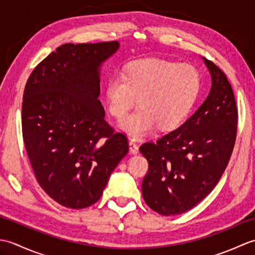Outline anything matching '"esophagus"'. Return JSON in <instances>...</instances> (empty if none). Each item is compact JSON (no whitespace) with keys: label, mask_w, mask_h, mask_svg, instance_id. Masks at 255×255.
<instances>
[{"label":"esophagus","mask_w":255,"mask_h":255,"mask_svg":"<svg viewBox=\"0 0 255 255\" xmlns=\"http://www.w3.org/2000/svg\"><path fill=\"white\" fill-rule=\"evenodd\" d=\"M129 150H130V152L132 154L139 153V145L136 143L134 140H130V141H129Z\"/></svg>","instance_id":"1"}]
</instances>
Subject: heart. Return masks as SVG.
<instances>
[{
  "mask_svg": "<svg viewBox=\"0 0 255 255\" xmlns=\"http://www.w3.org/2000/svg\"><path fill=\"white\" fill-rule=\"evenodd\" d=\"M202 90V77L191 63L145 59L129 63L124 74L108 79L105 100L108 113L122 121L138 99L140 107L121 124L123 130L140 138L158 125L173 129L185 121Z\"/></svg>",
  "mask_w": 255,
  "mask_h": 255,
  "instance_id": "heart-1",
  "label": "heart"
}]
</instances>
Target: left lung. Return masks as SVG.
Returning a JSON list of instances; mask_svg holds the SVG:
<instances>
[{
  "label": "left lung",
  "mask_w": 255,
  "mask_h": 255,
  "mask_svg": "<svg viewBox=\"0 0 255 255\" xmlns=\"http://www.w3.org/2000/svg\"><path fill=\"white\" fill-rule=\"evenodd\" d=\"M211 89L198 110L175 130L139 148L149 169L142 181L145 204L155 213L175 216L195 207L213 191L234 151L238 108L226 74L204 59Z\"/></svg>",
  "instance_id": "obj_1"
}]
</instances>
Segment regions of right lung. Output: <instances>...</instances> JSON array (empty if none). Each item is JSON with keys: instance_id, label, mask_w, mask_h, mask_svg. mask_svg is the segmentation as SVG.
<instances>
[{"instance_id": "obj_1", "label": "right lung", "mask_w": 255, "mask_h": 255, "mask_svg": "<svg viewBox=\"0 0 255 255\" xmlns=\"http://www.w3.org/2000/svg\"><path fill=\"white\" fill-rule=\"evenodd\" d=\"M118 41L64 44L32 70L21 105V131L39 186L67 208L102 196L129 144L105 121L100 67Z\"/></svg>"}]
</instances>
